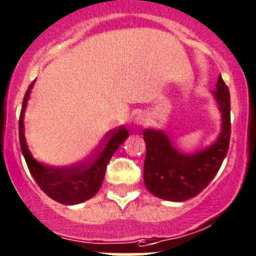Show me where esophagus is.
Segmentation results:
<instances>
[{
	"label": "esophagus",
	"instance_id": "1",
	"mask_svg": "<svg viewBox=\"0 0 256 256\" xmlns=\"http://www.w3.org/2000/svg\"><path fill=\"white\" fill-rule=\"evenodd\" d=\"M145 122H146V116L144 114H139L134 117V125L142 126L145 125Z\"/></svg>",
	"mask_w": 256,
	"mask_h": 256
}]
</instances>
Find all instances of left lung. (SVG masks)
Instances as JSON below:
<instances>
[{
  "instance_id": "obj_1",
  "label": "left lung",
  "mask_w": 256,
  "mask_h": 256,
  "mask_svg": "<svg viewBox=\"0 0 256 256\" xmlns=\"http://www.w3.org/2000/svg\"><path fill=\"white\" fill-rule=\"evenodd\" d=\"M212 93L221 112V131L210 146L186 154L173 146L164 131L144 130V182L155 197L172 202L190 200L202 192L218 172L228 154L231 131L230 92L221 76Z\"/></svg>"
}]
</instances>
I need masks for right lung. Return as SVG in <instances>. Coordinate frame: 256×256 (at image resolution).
<instances>
[{
  "label": "right lung",
  "mask_w": 256,
  "mask_h": 256,
  "mask_svg": "<svg viewBox=\"0 0 256 256\" xmlns=\"http://www.w3.org/2000/svg\"><path fill=\"white\" fill-rule=\"evenodd\" d=\"M35 80L28 86L26 90L21 107L20 120H18L20 146L28 168L42 192L49 196L52 200L63 204H82L98 192L106 174L107 164L114 152L128 138V131L126 130L125 126H120L108 132L102 149L97 152L92 160L87 163L74 164L69 166H54L40 163L34 159L28 150L25 139V126H24L25 110Z\"/></svg>",
  "instance_id": "obj_1"
}]
</instances>
